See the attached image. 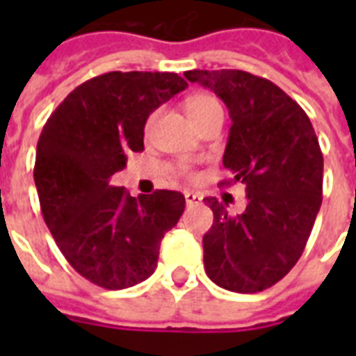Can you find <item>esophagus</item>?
<instances>
[{"instance_id": "obj_1", "label": "esophagus", "mask_w": 356, "mask_h": 356, "mask_svg": "<svg viewBox=\"0 0 356 356\" xmlns=\"http://www.w3.org/2000/svg\"><path fill=\"white\" fill-rule=\"evenodd\" d=\"M184 200H186V207H195V205H200L203 197H201L200 194H195V192L186 190V192H184Z\"/></svg>"}]
</instances>
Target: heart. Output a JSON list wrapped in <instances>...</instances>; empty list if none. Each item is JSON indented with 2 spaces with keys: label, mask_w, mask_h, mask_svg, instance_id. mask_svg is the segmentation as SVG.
I'll use <instances>...</instances> for the list:
<instances>
[{
  "label": "heart",
  "mask_w": 356,
  "mask_h": 356,
  "mask_svg": "<svg viewBox=\"0 0 356 356\" xmlns=\"http://www.w3.org/2000/svg\"><path fill=\"white\" fill-rule=\"evenodd\" d=\"M186 111H188V116L192 120V123L200 122V120L207 118L211 114H223V108L220 105V102L214 96H209V94H195V96L190 97L188 102H186ZM151 122H153V116L147 122V127L151 125Z\"/></svg>",
  "instance_id": "1"
}]
</instances>
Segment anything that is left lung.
I'll return each instance as SVG.
<instances>
[{"label": "left lung", "instance_id": "1", "mask_svg": "<svg viewBox=\"0 0 356 356\" xmlns=\"http://www.w3.org/2000/svg\"><path fill=\"white\" fill-rule=\"evenodd\" d=\"M229 108L223 166L245 186L248 207L229 214L207 197L214 222L203 236L205 271L218 286L262 292L279 282L303 253L321 207L323 155L305 111L271 81L242 70H190Z\"/></svg>", "mask_w": 356, "mask_h": 356}]
</instances>
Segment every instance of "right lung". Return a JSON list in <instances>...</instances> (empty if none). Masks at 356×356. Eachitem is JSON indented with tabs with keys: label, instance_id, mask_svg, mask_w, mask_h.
Returning a JSON list of instances; mask_svg holds the SVG:
<instances>
[{
	"label": "right lung",
	"instance_id": "obj_1",
	"mask_svg": "<svg viewBox=\"0 0 356 356\" xmlns=\"http://www.w3.org/2000/svg\"><path fill=\"white\" fill-rule=\"evenodd\" d=\"M186 86L168 72H108L70 92L42 129L35 162L42 216L72 268L97 286L145 281L183 214L181 192L133 197L111 177L129 151L144 149L149 114Z\"/></svg>",
	"mask_w": 356,
	"mask_h": 356
}]
</instances>
